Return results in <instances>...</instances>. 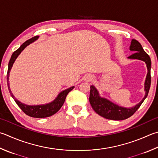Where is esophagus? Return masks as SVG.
<instances>
[{"label":"esophagus","mask_w":158,"mask_h":158,"mask_svg":"<svg viewBox=\"0 0 158 158\" xmlns=\"http://www.w3.org/2000/svg\"><path fill=\"white\" fill-rule=\"evenodd\" d=\"M93 79H94L93 76H91V75H87V76L85 77V80H86V81H88V82L92 81Z\"/></svg>","instance_id":"1"}]
</instances>
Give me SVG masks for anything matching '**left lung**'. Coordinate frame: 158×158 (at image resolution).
<instances>
[{
    "label": "left lung",
    "mask_w": 158,
    "mask_h": 158,
    "mask_svg": "<svg viewBox=\"0 0 158 158\" xmlns=\"http://www.w3.org/2000/svg\"><path fill=\"white\" fill-rule=\"evenodd\" d=\"M129 49L131 51L135 52L134 53L128 57L130 59H138L144 61L147 67V75L144 82V91L145 96L143 99L139 102L138 105L131 108H125V107L120 106L106 98L100 96L99 92L94 85L90 87V96H89V102H90L92 108L98 115L109 120H123L129 118L134 114V113L139 109V107L144 102L145 98L147 97L149 89L151 87V58L147 53H146L141 44L138 40L132 39L131 43Z\"/></svg>",
    "instance_id": "8db88e82"
}]
</instances>
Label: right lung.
Wrapping results in <instances>:
<instances>
[{
  "mask_svg": "<svg viewBox=\"0 0 158 158\" xmlns=\"http://www.w3.org/2000/svg\"><path fill=\"white\" fill-rule=\"evenodd\" d=\"M38 36L36 35V36L33 37L31 38V39L25 41V42L24 43L19 49L16 50V51L12 53L8 64L7 85H8L9 91L10 92L11 97L14 98L15 102H16V103L19 105V106L21 109L22 111L25 113L26 115H27L29 116H30V117H33V118H47V117H49V116H52L60 110L62 106L63 105L67 94H69V91H71L74 88V86L73 87H71L69 89H65V90L61 91L54 100L52 101V102H50L49 104H46V105H34V106L27 105H25V104L20 102V101L18 100L14 96L13 94L11 93V91L10 89V83H9V74H10V70L13 66L14 62H15V60H16V59L17 58V57L19 56L20 53H21L23 50L25 49L27 46L29 45V44L34 42L35 40L38 39Z\"/></svg>",
  "mask_w": 158,
  "mask_h": 158,
  "instance_id": "obj_1",
  "label": "right lung"
}]
</instances>
